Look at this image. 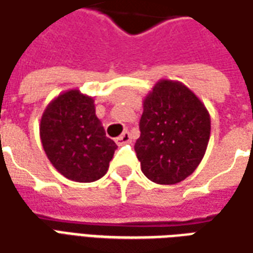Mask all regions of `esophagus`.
I'll return each mask as SVG.
<instances>
[{"mask_svg":"<svg viewBox=\"0 0 253 253\" xmlns=\"http://www.w3.org/2000/svg\"><path fill=\"white\" fill-rule=\"evenodd\" d=\"M130 141H131V137H130V134H128V132H127V131L122 132L121 135H119L118 138L115 139V142L119 145V146H121V145L128 144Z\"/></svg>","mask_w":253,"mask_h":253,"instance_id":"1","label":"esophagus"}]
</instances>
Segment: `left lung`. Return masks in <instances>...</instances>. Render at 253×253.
Masks as SVG:
<instances>
[{
    "label": "left lung",
    "mask_w": 253,
    "mask_h": 253,
    "mask_svg": "<svg viewBox=\"0 0 253 253\" xmlns=\"http://www.w3.org/2000/svg\"><path fill=\"white\" fill-rule=\"evenodd\" d=\"M139 131L134 149L144 175L175 185L192 175L206 155L211 118L189 87L160 79L145 97Z\"/></svg>",
    "instance_id": "8db88e82"
}]
</instances>
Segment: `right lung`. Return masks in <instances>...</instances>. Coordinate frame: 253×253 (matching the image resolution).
I'll use <instances>...</instances> for the list:
<instances>
[{
	"label": "right lung",
	"instance_id": "right-lung-1",
	"mask_svg": "<svg viewBox=\"0 0 253 253\" xmlns=\"http://www.w3.org/2000/svg\"><path fill=\"white\" fill-rule=\"evenodd\" d=\"M40 135L53 167L75 182L102 178L116 149L97 118L94 100L78 89L67 90L47 104Z\"/></svg>",
	"mask_w": 253,
	"mask_h": 253
}]
</instances>
